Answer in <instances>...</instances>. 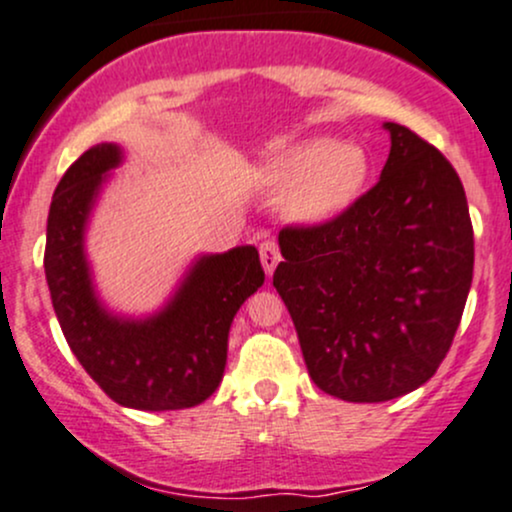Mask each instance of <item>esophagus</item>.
I'll list each match as a JSON object with an SVG mask.
<instances>
[{
  "mask_svg": "<svg viewBox=\"0 0 512 512\" xmlns=\"http://www.w3.org/2000/svg\"><path fill=\"white\" fill-rule=\"evenodd\" d=\"M261 263H263V271H266L268 275H273L275 266L280 263V249H278V241L273 239H266L261 244Z\"/></svg>",
  "mask_w": 512,
  "mask_h": 512,
  "instance_id": "esophagus-1",
  "label": "esophagus"
}]
</instances>
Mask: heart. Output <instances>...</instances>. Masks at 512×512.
<instances>
[{
  "mask_svg": "<svg viewBox=\"0 0 512 512\" xmlns=\"http://www.w3.org/2000/svg\"><path fill=\"white\" fill-rule=\"evenodd\" d=\"M370 169L365 147L312 137L278 149L263 166V181L285 191L283 212L292 222L326 225L358 203Z\"/></svg>",
  "mask_w": 512,
  "mask_h": 512,
  "instance_id": "heart-1",
  "label": "heart"
}]
</instances>
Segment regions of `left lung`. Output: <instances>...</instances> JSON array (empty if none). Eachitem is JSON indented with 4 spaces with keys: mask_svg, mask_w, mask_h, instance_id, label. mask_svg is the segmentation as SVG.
Listing matches in <instances>:
<instances>
[{
    "mask_svg": "<svg viewBox=\"0 0 512 512\" xmlns=\"http://www.w3.org/2000/svg\"><path fill=\"white\" fill-rule=\"evenodd\" d=\"M392 137L380 181L338 220L283 227L273 273L321 392L355 404L404 396L452 346L474 273L457 171L416 132Z\"/></svg>",
    "mask_w": 512,
    "mask_h": 512,
    "instance_id": "obj_1",
    "label": "left lung"
}]
</instances>
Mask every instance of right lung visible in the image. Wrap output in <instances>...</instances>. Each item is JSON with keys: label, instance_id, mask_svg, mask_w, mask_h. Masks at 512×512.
Returning a JSON list of instances; mask_svg holds the SVG:
<instances>
[{"label": "right lung", "instance_id": "add662e5", "mask_svg": "<svg viewBox=\"0 0 512 512\" xmlns=\"http://www.w3.org/2000/svg\"><path fill=\"white\" fill-rule=\"evenodd\" d=\"M118 145H96L65 171L53 193L45 278L57 321L89 377L128 409L176 411L203 404L220 387L234 314L266 280L254 246L200 256L162 312L123 319L91 285L84 229Z\"/></svg>", "mask_w": 512, "mask_h": 512}]
</instances>
